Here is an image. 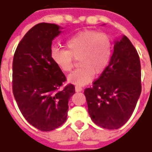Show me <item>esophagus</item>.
Listing matches in <instances>:
<instances>
[{
    "instance_id": "esophagus-1",
    "label": "esophagus",
    "mask_w": 152,
    "mask_h": 152,
    "mask_svg": "<svg viewBox=\"0 0 152 152\" xmlns=\"http://www.w3.org/2000/svg\"><path fill=\"white\" fill-rule=\"evenodd\" d=\"M82 90V88L80 86H75V91L76 92H81Z\"/></svg>"
}]
</instances>
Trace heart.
<instances>
[{
    "label": "heart",
    "instance_id": "1",
    "mask_svg": "<svg viewBox=\"0 0 152 152\" xmlns=\"http://www.w3.org/2000/svg\"><path fill=\"white\" fill-rule=\"evenodd\" d=\"M67 50L53 48L50 57L63 72H70L75 59L79 58L80 67L68 76V82L78 86L88 84L94 74L104 72L113 54V43L104 32L82 31L71 36L66 43Z\"/></svg>",
    "mask_w": 152,
    "mask_h": 152
}]
</instances>
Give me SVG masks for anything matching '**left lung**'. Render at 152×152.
Returning <instances> with one entry per match:
<instances>
[{
    "label": "left lung",
    "mask_w": 152,
    "mask_h": 152,
    "mask_svg": "<svg viewBox=\"0 0 152 152\" xmlns=\"http://www.w3.org/2000/svg\"><path fill=\"white\" fill-rule=\"evenodd\" d=\"M141 94V66L137 50L124 36L114 45L109 66L92 87L84 90L92 121L103 129L123 126Z\"/></svg>",
    "instance_id": "left-lung-1"
}]
</instances>
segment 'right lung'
I'll return each mask as SVG.
<instances>
[{"mask_svg":"<svg viewBox=\"0 0 152 152\" xmlns=\"http://www.w3.org/2000/svg\"><path fill=\"white\" fill-rule=\"evenodd\" d=\"M54 23L36 24L24 35L12 62V93L28 123L43 132L52 131L66 121L73 84L61 89L66 77L50 57L52 40L59 35Z\"/></svg>","mask_w":152,"mask_h":152,"instance_id":"1","label":"right lung"}]
</instances>
